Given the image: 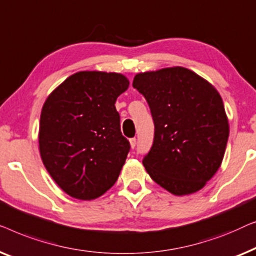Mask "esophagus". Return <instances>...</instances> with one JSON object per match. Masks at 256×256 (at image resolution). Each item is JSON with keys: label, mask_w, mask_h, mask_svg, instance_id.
Segmentation results:
<instances>
[{"label": "esophagus", "mask_w": 256, "mask_h": 256, "mask_svg": "<svg viewBox=\"0 0 256 256\" xmlns=\"http://www.w3.org/2000/svg\"><path fill=\"white\" fill-rule=\"evenodd\" d=\"M130 145H131V148H134L136 145V138L130 139Z\"/></svg>", "instance_id": "esophagus-1"}]
</instances>
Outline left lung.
I'll use <instances>...</instances> for the list:
<instances>
[{
  "label": "left lung",
  "mask_w": 256,
  "mask_h": 256,
  "mask_svg": "<svg viewBox=\"0 0 256 256\" xmlns=\"http://www.w3.org/2000/svg\"><path fill=\"white\" fill-rule=\"evenodd\" d=\"M133 87L148 103L152 148L142 164L172 195L198 192L220 167L228 139L224 103L214 86L184 67L136 74Z\"/></svg>",
  "instance_id": "left-lung-1"
}]
</instances>
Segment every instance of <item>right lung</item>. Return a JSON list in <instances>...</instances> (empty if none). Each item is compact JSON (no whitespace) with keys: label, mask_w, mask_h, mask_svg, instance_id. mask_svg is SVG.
Wrapping results in <instances>:
<instances>
[{"label":"right lung","mask_w":256,"mask_h":256,"mask_svg":"<svg viewBox=\"0 0 256 256\" xmlns=\"http://www.w3.org/2000/svg\"><path fill=\"white\" fill-rule=\"evenodd\" d=\"M120 73L84 70L67 78L42 109L39 152L68 195L92 200L116 183L130 150L120 132L117 97L128 88Z\"/></svg>","instance_id":"right-lung-1"}]
</instances>
